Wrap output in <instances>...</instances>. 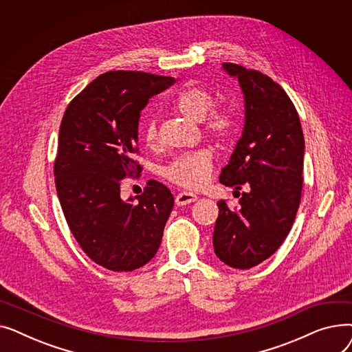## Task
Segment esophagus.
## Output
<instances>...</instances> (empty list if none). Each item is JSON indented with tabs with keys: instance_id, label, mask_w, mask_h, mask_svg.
I'll return each instance as SVG.
<instances>
[{
	"instance_id": "1",
	"label": "esophagus",
	"mask_w": 352,
	"mask_h": 352,
	"mask_svg": "<svg viewBox=\"0 0 352 352\" xmlns=\"http://www.w3.org/2000/svg\"><path fill=\"white\" fill-rule=\"evenodd\" d=\"M197 199V195L192 194V192H187V191H181L177 197H175V204L177 206H187V204H191V202H194Z\"/></svg>"
}]
</instances>
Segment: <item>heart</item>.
<instances>
[{"label": "heart", "instance_id": "b5f03b06", "mask_svg": "<svg viewBox=\"0 0 352 352\" xmlns=\"http://www.w3.org/2000/svg\"><path fill=\"white\" fill-rule=\"evenodd\" d=\"M212 92L198 84H190L174 98L173 107L184 117L202 121L204 131L218 141H227L235 133V118L226 108H214ZM141 137L146 146L158 142V128L155 118H146L142 124ZM214 155L207 148L177 155L164 166L162 175L179 187L195 190L208 181L212 173Z\"/></svg>", "mask_w": 352, "mask_h": 352}]
</instances>
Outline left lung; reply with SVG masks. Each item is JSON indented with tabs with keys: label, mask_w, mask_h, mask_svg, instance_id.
<instances>
[{
	"label": "left lung",
	"mask_w": 352,
	"mask_h": 352,
	"mask_svg": "<svg viewBox=\"0 0 352 352\" xmlns=\"http://www.w3.org/2000/svg\"><path fill=\"white\" fill-rule=\"evenodd\" d=\"M224 69L243 88L245 125L219 182L245 191L238 210L218 201L212 244L221 261L248 270L270 258L291 231L301 202L305 145L297 109L280 84L238 64L226 63Z\"/></svg>",
	"instance_id": "left-lung-1"
}]
</instances>
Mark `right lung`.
Returning a JSON list of instances; mask_svg holds the SVG:
<instances>
[{
    "label": "right lung",
    "instance_id": "add662e5",
    "mask_svg": "<svg viewBox=\"0 0 352 352\" xmlns=\"http://www.w3.org/2000/svg\"><path fill=\"white\" fill-rule=\"evenodd\" d=\"M173 77L141 71H109L68 104L54 161L55 187L67 224L78 245L109 271H133L160 248L174 197L150 179L138 201L124 202L120 184L141 173V109L174 84Z\"/></svg>",
    "mask_w": 352,
    "mask_h": 352
}]
</instances>
